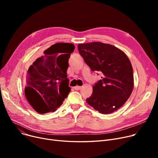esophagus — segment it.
Listing matches in <instances>:
<instances>
[{
    "mask_svg": "<svg viewBox=\"0 0 158 158\" xmlns=\"http://www.w3.org/2000/svg\"><path fill=\"white\" fill-rule=\"evenodd\" d=\"M81 88V86H76L74 87V89L76 90H79Z\"/></svg>",
    "mask_w": 158,
    "mask_h": 158,
    "instance_id": "34e87169",
    "label": "esophagus"
}]
</instances>
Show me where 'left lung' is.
<instances>
[{
	"label": "left lung",
	"instance_id": "obj_1",
	"mask_svg": "<svg viewBox=\"0 0 158 158\" xmlns=\"http://www.w3.org/2000/svg\"><path fill=\"white\" fill-rule=\"evenodd\" d=\"M77 48L90 69L102 76L93 86L87 103L102 114L117 110L129 98L134 86L128 57L120 49L101 42L79 44Z\"/></svg>",
	"mask_w": 158,
	"mask_h": 158
}]
</instances>
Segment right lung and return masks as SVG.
Here are the masks:
<instances>
[{
	"label": "right lung",
	"instance_id": "add662e5",
	"mask_svg": "<svg viewBox=\"0 0 158 158\" xmlns=\"http://www.w3.org/2000/svg\"><path fill=\"white\" fill-rule=\"evenodd\" d=\"M74 45L57 43L37 58L26 73L25 95L40 114L55 111L70 92L66 70ZM60 53L63 55H59Z\"/></svg>",
	"mask_w": 158,
	"mask_h": 158
}]
</instances>
